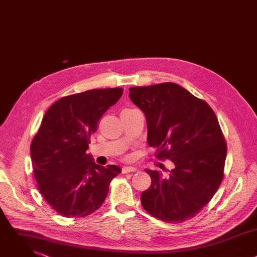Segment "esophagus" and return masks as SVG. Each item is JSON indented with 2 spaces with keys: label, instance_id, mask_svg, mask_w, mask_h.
<instances>
[{
  "label": "esophagus",
  "instance_id": "esophagus-1",
  "mask_svg": "<svg viewBox=\"0 0 257 257\" xmlns=\"http://www.w3.org/2000/svg\"><path fill=\"white\" fill-rule=\"evenodd\" d=\"M137 169L134 168V167H124L122 169V173L123 174H128V173H133V172H136Z\"/></svg>",
  "mask_w": 257,
  "mask_h": 257
}]
</instances>
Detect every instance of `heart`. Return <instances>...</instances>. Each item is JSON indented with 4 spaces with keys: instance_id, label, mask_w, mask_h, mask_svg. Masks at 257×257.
<instances>
[{
    "instance_id": "b5f03b06",
    "label": "heart",
    "mask_w": 257,
    "mask_h": 257,
    "mask_svg": "<svg viewBox=\"0 0 257 257\" xmlns=\"http://www.w3.org/2000/svg\"><path fill=\"white\" fill-rule=\"evenodd\" d=\"M129 111H132V109H124L123 112H129Z\"/></svg>"
}]
</instances>
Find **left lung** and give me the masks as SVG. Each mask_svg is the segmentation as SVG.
Masks as SVG:
<instances>
[{
    "label": "left lung",
    "instance_id": "left-lung-1",
    "mask_svg": "<svg viewBox=\"0 0 257 257\" xmlns=\"http://www.w3.org/2000/svg\"><path fill=\"white\" fill-rule=\"evenodd\" d=\"M129 97L145 115L156 157L174 165L166 176L145 170L152 184L141 204L161 221L184 222L210 201L224 178L227 144L217 118L206 101L172 82L130 87Z\"/></svg>",
    "mask_w": 257,
    "mask_h": 257
}]
</instances>
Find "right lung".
<instances>
[{
    "mask_svg": "<svg viewBox=\"0 0 257 257\" xmlns=\"http://www.w3.org/2000/svg\"><path fill=\"white\" fill-rule=\"evenodd\" d=\"M123 88L91 89L64 96L45 114L32 139L30 155L45 200L66 217H83L103 203L115 165H96L86 154L102 115L122 96Z\"/></svg>",
    "mask_w": 257,
    "mask_h": 257,
    "instance_id": "1",
    "label": "right lung"
}]
</instances>
